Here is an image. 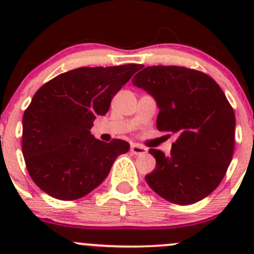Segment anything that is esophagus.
<instances>
[{
    "label": "esophagus",
    "mask_w": 254,
    "mask_h": 254,
    "mask_svg": "<svg viewBox=\"0 0 254 254\" xmlns=\"http://www.w3.org/2000/svg\"><path fill=\"white\" fill-rule=\"evenodd\" d=\"M130 151H131V153H134V155L141 156L147 152V148L143 147L141 145H137V143H132L131 147H130Z\"/></svg>",
    "instance_id": "1"
}]
</instances>
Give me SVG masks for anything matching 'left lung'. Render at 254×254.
I'll list each match as a JSON object with an SVG mask.
<instances>
[{
    "instance_id": "obj_1",
    "label": "left lung",
    "mask_w": 254,
    "mask_h": 254,
    "mask_svg": "<svg viewBox=\"0 0 254 254\" xmlns=\"http://www.w3.org/2000/svg\"><path fill=\"white\" fill-rule=\"evenodd\" d=\"M132 84L155 98L157 129L178 135L168 156L150 148L156 168L145 177L147 184L179 205L204 199L221 183L234 155L236 119L225 93L206 73L181 66H148Z\"/></svg>"
}]
</instances>
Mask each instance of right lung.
<instances>
[{
	"instance_id": "right-lung-1",
	"label": "right lung",
	"mask_w": 254,
	"mask_h": 254,
	"mask_svg": "<svg viewBox=\"0 0 254 254\" xmlns=\"http://www.w3.org/2000/svg\"><path fill=\"white\" fill-rule=\"evenodd\" d=\"M141 65L78 67L43 84L23 115L22 152L34 183L60 200L96 189L115 158L129 151L124 140L104 142L91 134L97 115Z\"/></svg>"
}]
</instances>
